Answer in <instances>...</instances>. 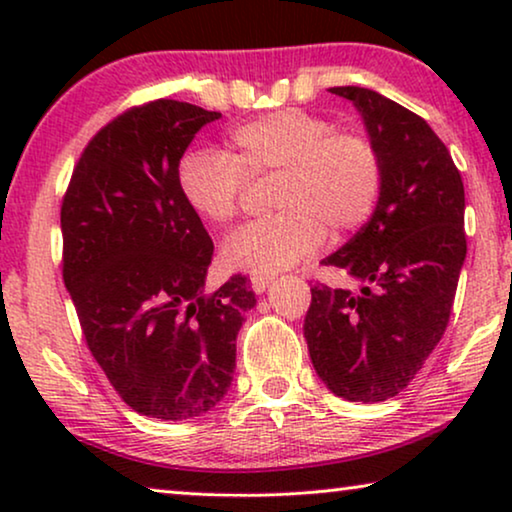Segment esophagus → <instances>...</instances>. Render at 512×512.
<instances>
[{"label": "esophagus", "mask_w": 512, "mask_h": 512, "mask_svg": "<svg viewBox=\"0 0 512 512\" xmlns=\"http://www.w3.org/2000/svg\"><path fill=\"white\" fill-rule=\"evenodd\" d=\"M272 284V277H251V289L256 293H263Z\"/></svg>", "instance_id": "obj_1"}]
</instances>
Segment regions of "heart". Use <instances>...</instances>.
Masks as SVG:
<instances>
[{
    "mask_svg": "<svg viewBox=\"0 0 512 512\" xmlns=\"http://www.w3.org/2000/svg\"><path fill=\"white\" fill-rule=\"evenodd\" d=\"M275 177L270 219L242 228L223 247L230 270L272 277L312 254L333 233H352L375 212L382 158L375 144L338 132L326 118L284 109L237 125L228 149L193 146L179 160V193L209 226L240 214L247 181Z\"/></svg>",
    "mask_w": 512,
    "mask_h": 512,
    "instance_id": "heart-1",
    "label": "heart"
}]
</instances>
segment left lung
Masks as SVG:
<instances>
[{"mask_svg":"<svg viewBox=\"0 0 512 512\" xmlns=\"http://www.w3.org/2000/svg\"><path fill=\"white\" fill-rule=\"evenodd\" d=\"M382 158V191L366 226L324 258L359 291L312 286L305 340L335 396L394 398L443 338L466 258L464 181L429 123L370 88L340 86Z\"/></svg>","mask_w":512,"mask_h":512,"instance_id":"obj_1","label":"left lung"}]
</instances>
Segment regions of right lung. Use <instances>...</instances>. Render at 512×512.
Here are the masks:
<instances>
[{"instance_id": "right-lung-1", "label": "right lung", "mask_w": 512, "mask_h": 512, "mask_svg": "<svg viewBox=\"0 0 512 512\" xmlns=\"http://www.w3.org/2000/svg\"><path fill=\"white\" fill-rule=\"evenodd\" d=\"M219 111L156 100L90 139L62 200V277L90 354L139 415L193 419L226 396L256 305L247 277L205 291L214 244L179 160Z\"/></svg>"}]
</instances>
